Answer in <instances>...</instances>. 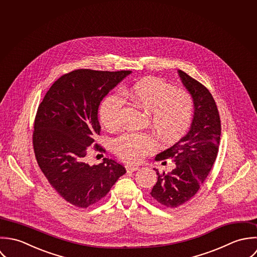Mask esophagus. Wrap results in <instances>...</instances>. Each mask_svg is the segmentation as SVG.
I'll use <instances>...</instances> for the list:
<instances>
[{"instance_id": "obj_1", "label": "esophagus", "mask_w": 257, "mask_h": 257, "mask_svg": "<svg viewBox=\"0 0 257 257\" xmlns=\"http://www.w3.org/2000/svg\"><path fill=\"white\" fill-rule=\"evenodd\" d=\"M138 169H139L138 166H133V165H127V166H126V170H127L128 172H135V171H137Z\"/></svg>"}]
</instances>
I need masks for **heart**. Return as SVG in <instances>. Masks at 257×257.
I'll return each instance as SVG.
<instances>
[{"mask_svg": "<svg viewBox=\"0 0 257 257\" xmlns=\"http://www.w3.org/2000/svg\"><path fill=\"white\" fill-rule=\"evenodd\" d=\"M133 104L149 114V121L159 137L168 143L182 138L190 128L195 112V101L186 90L176 89L172 84L158 77H144L124 91ZM124 98L111 93L103 100L99 118L108 129L121 124ZM158 145L157 138L150 133H124L113 140V152L120 159L136 163L152 152Z\"/></svg>", "mask_w": 257, "mask_h": 257, "instance_id": "obj_1", "label": "heart"}]
</instances>
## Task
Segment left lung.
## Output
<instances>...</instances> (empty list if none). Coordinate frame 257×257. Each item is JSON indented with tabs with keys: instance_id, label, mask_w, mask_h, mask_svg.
Masks as SVG:
<instances>
[{
	"instance_id": "left-lung-1",
	"label": "left lung",
	"mask_w": 257,
	"mask_h": 257,
	"mask_svg": "<svg viewBox=\"0 0 257 257\" xmlns=\"http://www.w3.org/2000/svg\"><path fill=\"white\" fill-rule=\"evenodd\" d=\"M179 74L194 98V119L185 137L156 156V161L172 159L176 168L168 174L155 169L158 181L150 193L157 203L172 208L184 205L200 190L216 159L221 129L216 104L207 88L183 70Z\"/></svg>"
}]
</instances>
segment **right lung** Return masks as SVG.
I'll use <instances>...</instances> for the list:
<instances>
[{"mask_svg": "<svg viewBox=\"0 0 257 257\" xmlns=\"http://www.w3.org/2000/svg\"><path fill=\"white\" fill-rule=\"evenodd\" d=\"M130 73L72 70L52 84L39 105L33 133L37 162L57 194L74 206L86 208L98 203L126 173L123 165L109 158L90 166L86 155L100 135L99 104ZM93 148L105 151L97 143Z\"/></svg>", "mask_w": 257, "mask_h": 257, "instance_id": "add662e5", "label": "right lung"}]
</instances>
